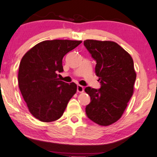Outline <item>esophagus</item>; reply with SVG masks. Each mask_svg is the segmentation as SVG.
Wrapping results in <instances>:
<instances>
[{"mask_svg":"<svg viewBox=\"0 0 157 157\" xmlns=\"http://www.w3.org/2000/svg\"><path fill=\"white\" fill-rule=\"evenodd\" d=\"M84 91V89H83V87L81 85H78L77 86V92H78V93H82Z\"/></svg>","mask_w":157,"mask_h":157,"instance_id":"obj_1","label":"esophagus"}]
</instances>
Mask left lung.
<instances>
[{"label": "left lung", "mask_w": 157, "mask_h": 157, "mask_svg": "<svg viewBox=\"0 0 157 157\" xmlns=\"http://www.w3.org/2000/svg\"><path fill=\"white\" fill-rule=\"evenodd\" d=\"M83 44L96 62L99 89L86 87L91 98L86 113L92 121L109 126L121 117L134 92L136 74L128 53L113 41L86 40Z\"/></svg>", "instance_id": "left-lung-1"}]
</instances>
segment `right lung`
Wrapping results in <instances>:
<instances>
[{
	"mask_svg": "<svg viewBox=\"0 0 157 157\" xmlns=\"http://www.w3.org/2000/svg\"><path fill=\"white\" fill-rule=\"evenodd\" d=\"M81 40H44L36 44L21 59L18 86L29 110L36 119L51 122L63 115L67 104L76 94L75 83L60 81L62 60Z\"/></svg>",
	"mask_w": 157,
	"mask_h": 157,
	"instance_id": "1",
	"label": "right lung"
}]
</instances>
